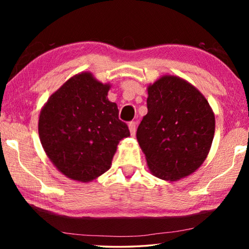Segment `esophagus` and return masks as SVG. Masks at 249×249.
<instances>
[{"label": "esophagus", "mask_w": 249, "mask_h": 249, "mask_svg": "<svg viewBox=\"0 0 249 249\" xmlns=\"http://www.w3.org/2000/svg\"><path fill=\"white\" fill-rule=\"evenodd\" d=\"M128 127H129L130 135H132V136H135V134H136V128H137L136 122H130L128 124Z\"/></svg>", "instance_id": "obj_1"}]
</instances>
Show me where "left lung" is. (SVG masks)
I'll return each mask as SVG.
<instances>
[{
  "label": "left lung",
  "mask_w": 249,
  "mask_h": 249,
  "mask_svg": "<svg viewBox=\"0 0 249 249\" xmlns=\"http://www.w3.org/2000/svg\"><path fill=\"white\" fill-rule=\"evenodd\" d=\"M147 108L136 136L151 174L168 181L191 175L214 137L215 117L208 101L190 83L165 75L148 87Z\"/></svg>",
  "instance_id": "left-lung-1"
}]
</instances>
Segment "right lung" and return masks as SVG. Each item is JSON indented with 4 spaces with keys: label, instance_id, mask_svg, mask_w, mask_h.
Segmentation results:
<instances>
[{
    "label": "right lung",
    "instance_id": "add662e5",
    "mask_svg": "<svg viewBox=\"0 0 249 249\" xmlns=\"http://www.w3.org/2000/svg\"><path fill=\"white\" fill-rule=\"evenodd\" d=\"M108 84L89 72L74 75L50 96L38 133L52 162L70 179L88 182L108 170L119 142L129 136Z\"/></svg>",
    "mask_w": 249,
    "mask_h": 249
}]
</instances>
